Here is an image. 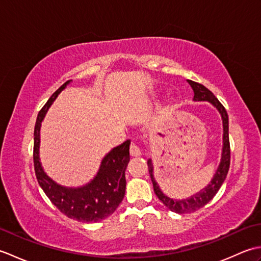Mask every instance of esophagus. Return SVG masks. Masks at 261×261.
<instances>
[{"label":"esophagus","mask_w":261,"mask_h":261,"mask_svg":"<svg viewBox=\"0 0 261 261\" xmlns=\"http://www.w3.org/2000/svg\"><path fill=\"white\" fill-rule=\"evenodd\" d=\"M130 153H131L132 157H139V156H141L140 148L138 147L137 145H131L130 146Z\"/></svg>","instance_id":"obj_1"}]
</instances>
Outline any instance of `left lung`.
Instances as JSON below:
<instances>
[{"instance_id":"8db88e82","label":"left lung","mask_w":261,"mask_h":261,"mask_svg":"<svg viewBox=\"0 0 261 261\" xmlns=\"http://www.w3.org/2000/svg\"><path fill=\"white\" fill-rule=\"evenodd\" d=\"M193 88L194 92V98L193 101L195 102H208L213 105V107L219 111V113L222 118L223 123V146H222V153H221V160L219 164V167L216 169L213 178L211 179L207 186L202 188L201 191L194 194V195L182 198V199H175L171 198L167 195H165L164 192L160 190L158 182L154 179L153 176V165L152 160L148 159V169L149 174L151 177V181L153 185V191L156 193L157 197L164 203L165 206H167L170 211H173L175 213L184 214V213H192L195 211L203 207L204 205H206L211 199H212L215 194L218 193L220 187L222 186L223 181L225 180V177L228 175L229 167H230V142H229V118L228 113L224 109L222 104L219 102V99L214 96V94L207 90L206 87L203 86L202 84H198L196 82L188 81Z\"/></svg>"}]
</instances>
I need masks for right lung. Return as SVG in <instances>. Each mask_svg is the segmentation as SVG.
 <instances>
[{"instance_id": "1", "label": "right lung", "mask_w": 261, "mask_h": 261, "mask_svg": "<svg viewBox=\"0 0 261 261\" xmlns=\"http://www.w3.org/2000/svg\"><path fill=\"white\" fill-rule=\"evenodd\" d=\"M69 83L70 81H67L60 86L38 114L33 134L35 171L39 185L60 212L80 222H98L113 214L124 197L125 169L130 162V140L105 154L97 174L87 184L80 187H66L51 179L43 170L39 156L41 122L55 99Z\"/></svg>"}]
</instances>
